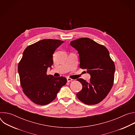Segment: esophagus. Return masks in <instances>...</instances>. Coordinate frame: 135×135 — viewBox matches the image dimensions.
<instances>
[{"mask_svg": "<svg viewBox=\"0 0 135 135\" xmlns=\"http://www.w3.org/2000/svg\"><path fill=\"white\" fill-rule=\"evenodd\" d=\"M67 82H69L73 81V80H72L71 79L69 78H67Z\"/></svg>", "mask_w": 135, "mask_h": 135, "instance_id": "34e87169", "label": "esophagus"}]
</instances>
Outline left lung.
Wrapping results in <instances>:
<instances>
[{
	"label": "left lung",
	"instance_id": "left-lung-1",
	"mask_svg": "<svg viewBox=\"0 0 135 135\" xmlns=\"http://www.w3.org/2000/svg\"><path fill=\"white\" fill-rule=\"evenodd\" d=\"M70 44L78 51L80 67L86 69L91 76L89 82L83 79H77L82 84L77 97L86 105L98 104L105 98L114 83L115 68L109 51L89 38H80Z\"/></svg>",
	"mask_w": 135,
	"mask_h": 135
}]
</instances>
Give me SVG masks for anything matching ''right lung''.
Instances as JSON below:
<instances>
[{
  "instance_id": "add662e5",
  "label": "right lung",
  "mask_w": 135,
  "mask_h": 135,
  "mask_svg": "<svg viewBox=\"0 0 135 135\" xmlns=\"http://www.w3.org/2000/svg\"><path fill=\"white\" fill-rule=\"evenodd\" d=\"M64 42L45 39L28 46L18 65L21 86L24 93L34 103L45 105L52 102L67 83L65 77L47 75L53 64V54Z\"/></svg>"
}]
</instances>
